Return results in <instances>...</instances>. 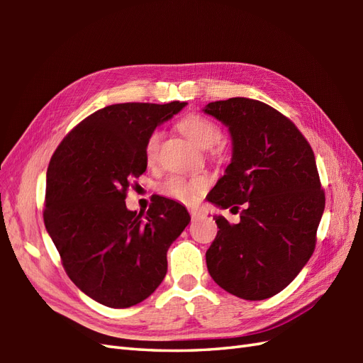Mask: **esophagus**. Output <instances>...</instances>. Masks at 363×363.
Listing matches in <instances>:
<instances>
[{
  "mask_svg": "<svg viewBox=\"0 0 363 363\" xmlns=\"http://www.w3.org/2000/svg\"><path fill=\"white\" fill-rule=\"evenodd\" d=\"M190 215H191V220H198L199 217H201V215H203V212L201 211H198V209H191L190 211Z\"/></svg>",
  "mask_w": 363,
  "mask_h": 363,
  "instance_id": "obj_1",
  "label": "esophagus"
}]
</instances>
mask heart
<instances>
[{"label":"heart","mask_w":363,"mask_h":363,"mask_svg":"<svg viewBox=\"0 0 363 363\" xmlns=\"http://www.w3.org/2000/svg\"><path fill=\"white\" fill-rule=\"evenodd\" d=\"M179 129L186 134L191 142L198 145L199 148H211L221 138V130L215 125V123L209 118L203 117L198 113L186 115L179 121ZM159 133H154L148 137L145 145V157L148 164H152L157 156L159 148ZM207 189V179L203 176H195L186 179L181 176H172L168 177L165 182L160 184V194L168 198H173L176 201L191 204L196 201V198L203 194Z\"/></svg>","instance_id":"heart-1"}]
</instances>
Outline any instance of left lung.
I'll use <instances>...</instances> for the list:
<instances>
[{"mask_svg":"<svg viewBox=\"0 0 363 363\" xmlns=\"http://www.w3.org/2000/svg\"><path fill=\"white\" fill-rule=\"evenodd\" d=\"M203 111L233 140L230 164L206 199L220 209L243 206L237 225L213 215L220 230L206 252L207 269L230 295L272 298L315 250L325 191L313 151L287 117L256 99L229 98Z\"/></svg>","mask_w":363,"mask_h":363,"instance_id":"8db88e82","label":"left lung"}]
</instances>
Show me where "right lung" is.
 <instances>
[{"label": "right lung", "mask_w": 363, "mask_h": 363, "mask_svg": "<svg viewBox=\"0 0 363 363\" xmlns=\"http://www.w3.org/2000/svg\"><path fill=\"white\" fill-rule=\"evenodd\" d=\"M187 103L112 104L82 120L57 146L46 172L45 228L68 277L96 303L126 309L152 295L167 251L190 223L186 206L152 198L146 213L126 207L145 173V145Z\"/></svg>", "instance_id": "obj_1"}]
</instances>
